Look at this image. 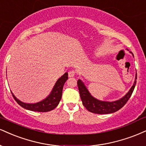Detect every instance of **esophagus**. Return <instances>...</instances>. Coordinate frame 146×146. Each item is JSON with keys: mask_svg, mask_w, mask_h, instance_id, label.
Instances as JSON below:
<instances>
[{"mask_svg": "<svg viewBox=\"0 0 146 146\" xmlns=\"http://www.w3.org/2000/svg\"><path fill=\"white\" fill-rule=\"evenodd\" d=\"M75 74H76V72L74 70H70L69 72H68V76H69V77H74L75 76Z\"/></svg>", "mask_w": 146, "mask_h": 146, "instance_id": "1", "label": "esophagus"}]
</instances>
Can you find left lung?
Masks as SVG:
<instances>
[{"instance_id": "1", "label": "left lung", "mask_w": 146, "mask_h": 146, "mask_svg": "<svg viewBox=\"0 0 146 146\" xmlns=\"http://www.w3.org/2000/svg\"><path fill=\"white\" fill-rule=\"evenodd\" d=\"M132 53L131 52H130ZM133 54V57L134 55ZM137 73L135 74V79L133 83V86L128 91V93L123 96L121 98L115 101H112V102H109V101H102L99 100L92 96V94L90 93L89 90L85 86V85L80 79H78L77 81V85H78V90H79V94L80 98H81L82 102L86 109L90 112L94 113L97 114H109L113 113L116 112V111L119 110L121 108H122L125 105V104L131 98L132 94H133V90H134L135 85L137 82Z\"/></svg>"}]
</instances>
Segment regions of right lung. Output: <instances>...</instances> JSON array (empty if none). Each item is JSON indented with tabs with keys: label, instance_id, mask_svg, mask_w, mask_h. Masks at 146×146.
I'll use <instances>...</instances> for the list:
<instances>
[{
	"label": "right lung",
	"instance_id": "right-lung-1",
	"mask_svg": "<svg viewBox=\"0 0 146 146\" xmlns=\"http://www.w3.org/2000/svg\"><path fill=\"white\" fill-rule=\"evenodd\" d=\"M68 79V72H66L56 80L50 94L45 99L36 103H25L18 100L12 92L11 94L17 103L24 109L29 111H37V112H48V111L53 110L59 104L61 99V96H62L63 85Z\"/></svg>",
	"mask_w": 146,
	"mask_h": 146
}]
</instances>
